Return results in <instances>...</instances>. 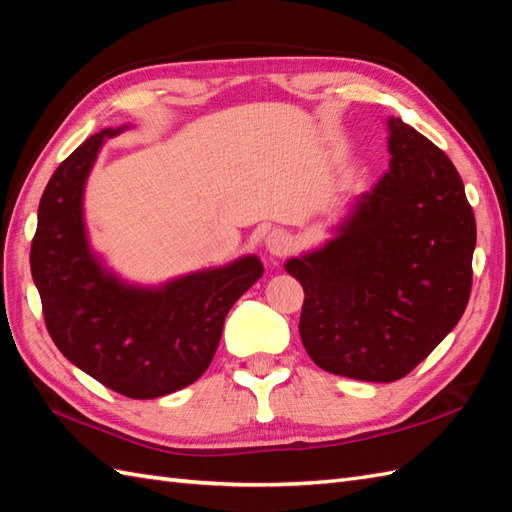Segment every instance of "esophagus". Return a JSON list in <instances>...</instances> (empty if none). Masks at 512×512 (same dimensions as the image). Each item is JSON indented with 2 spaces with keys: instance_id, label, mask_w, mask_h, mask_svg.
Masks as SVG:
<instances>
[{
  "instance_id": "esophagus-1",
  "label": "esophagus",
  "mask_w": 512,
  "mask_h": 512,
  "mask_svg": "<svg viewBox=\"0 0 512 512\" xmlns=\"http://www.w3.org/2000/svg\"><path fill=\"white\" fill-rule=\"evenodd\" d=\"M292 246H294V242H292L290 233H288V231H283V229L270 231V233H268V237H266V248H268V253H270V255H275V257H285V255H288V253L292 251Z\"/></svg>"
}]
</instances>
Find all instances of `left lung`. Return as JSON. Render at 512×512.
Masks as SVG:
<instances>
[{
    "mask_svg": "<svg viewBox=\"0 0 512 512\" xmlns=\"http://www.w3.org/2000/svg\"><path fill=\"white\" fill-rule=\"evenodd\" d=\"M390 170L323 251L290 259L303 285L299 334L327 373L395 382L465 312L475 216L447 154L388 120Z\"/></svg>",
    "mask_w": 512,
    "mask_h": 512,
    "instance_id": "1",
    "label": "left lung"
}]
</instances>
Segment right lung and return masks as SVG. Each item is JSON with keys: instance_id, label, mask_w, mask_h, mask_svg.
<instances>
[{"instance_id": "add662e5", "label": "right lung", "mask_w": 512, "mask_h": 512, "mask_svg": "<svg viewBox=\"0 0 512 512\" xmlns=\"http://www.w3.org/2000/svg\"><path fill=\"white\" fill-rule=\"evenodd\" d=\"M102 130L58 165L39 202L30 268L45 327L65 358L130 399L181 390L207 371L224 318L261 277L257 257L196 272L161 290L126 288L102 272L82 224V187Z\"/></svg>"}]
</instances>
